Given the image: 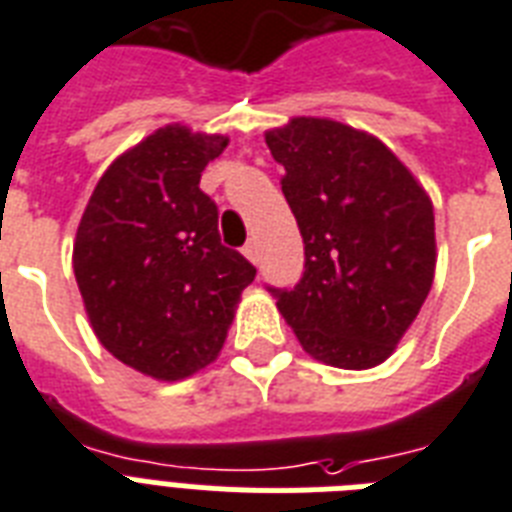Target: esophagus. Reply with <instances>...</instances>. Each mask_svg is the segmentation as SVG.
Segmentation results:
<instances>
[{"label": "esophagus", "instance_id": "obj_1", "mask_svg": "<svg viewBox=\"0 0 512 512\" xmlns=\"http://www.w3.org/2000/svg\"><path fill=\"white\" fill-rule=\"evenodd\" d=\"M243 256L248 261H251V264H259V243H256V240H251V243H245Z\"/></svg>", "mask_w": 512, "mask_h": 512}]
</instances>
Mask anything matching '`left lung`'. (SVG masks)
<instances>
[{
  "label": "left lung",
  "instance_id": "1",
  "mask_svg": "<svg viewBox=\"0 0 512 512\" xmlns=\"http://www.w3.org/2000/svg\"><path fill=\"white\" fill-rule=\"evenodd\" d=\"M285 169L282 192L304 237L306 272L272 290L309 357L370 370L396 351L431 293L433 203L375 134L293 116L264 132Z\"/></svg>",
  "mask_w": 512,
  "mask_h": 512
}]
</instances>
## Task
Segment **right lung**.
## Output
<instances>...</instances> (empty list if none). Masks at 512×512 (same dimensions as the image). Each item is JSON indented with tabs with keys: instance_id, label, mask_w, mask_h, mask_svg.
<instances>
[{
	"instance_id": "obj_1",
	"label": "right lung",
	"mask_w": 512,
	"mask_h": 512,
	"mask_svg": "<svg viewBox=\"0 0 512 512\" xmlns=\"http://www.w3.org/2000/svg\"><path fill=\"white\" fill-rule=\"evenodd\" d=\"M230 137L166 124L110 163L76 240L73 275L97 341L174 383L216 362L256 269L219 240L200 171Z\"/></svg>"
}]
</instances>
